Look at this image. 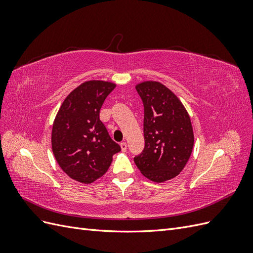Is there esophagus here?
<instances>
[{
    "mask_svg": "<svg viewBox=\"0 0 253 253\" xmlns=\"http://www.w3.org/2000/svg\"><path fill=\"white\" fill-rule=\"evenodd\" d=\"M120 148H121V151H122V152H126V149H127L126 142H121V143H120Z\"/></svg>",
    "mask_w": 253,
    "mask_h": 253,
    "instance_id": "obj_1",
    "label": "esophagus"
}]
</instances>
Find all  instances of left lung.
Returning <instances> with one entry per match:
<instances>
[{
  "label": "left lung",
  "mask_w": 253,
  "mask_h": 253,
  "mask_svg": "<svg viewBox=\"0 0 253 253\" xmlns=\"http://www.w3.org/2000/svg\"><path fill=\"white\" fill-rule=\"evenodd\" d=\"M144 106V149L134 158L141 174L154 182L176 177L194 145L191 119L173 91L158 81L136 84Z\"/></svg>",
  "instance_id": "1"
}]
</instances>
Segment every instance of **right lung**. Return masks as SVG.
Wrapping results in <instances>:
<instances>
[{"label": "right lung", "instance_id": "right-lung-1", "mask_svg": "<svg viewBox=\"0 0 253 253\" xmlns=\"http://www.w3.org/2000/svg\"><path fill=\"white\" fill-rule=\"evenodd\" d=\"M116 84L89 80L73 89L52 124L51 149L58 165L70 177L91 183L110 168L121 149L99 118L101 106Z\"/></svg>", "mask_w": 253, "mask_h": 253}]
</instances>
